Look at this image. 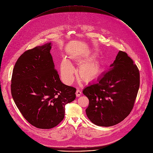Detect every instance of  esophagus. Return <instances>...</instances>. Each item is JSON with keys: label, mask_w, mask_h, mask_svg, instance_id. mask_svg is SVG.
<instances>
[{"label": "esophagus", "mask_w": 153, "mask_h": 153, "mask_svg": "<svg viewBox=\"0 0 153 153\" xmlns=\"http://www.w3.org/2000/svg\"><path fill=\"white\" fill-rule=\"evenodd\" d=\"M75 94H76V96L78 97H79V96L81 95V91H79V89H77Z\"/></svg>", "instance_id": "obj_1"}]
</instances>
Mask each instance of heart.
I'll list each match as a JSON object with an SVG mask.
<instances>
[{"instance_id":"1","label":"heart","mask_w":153,"mask_h":153,"mask_svg":"<svg viewBox=\"0 0 153 153\" xmlns=\"http://www.w3.org/2000/svg\"><path fill=\"white\" fill-rule=\"evenodd\" d=\"M101 67L98 60H93L79 66L77 69V74L80 79L85 82L95 79L100 74ZM75 69L67 59L62 61L61 65V73L63 81L67 84H71L74 79Z\"/></svg>"}]
</instances>
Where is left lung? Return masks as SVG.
Wrapping results in <instances>:
<instances>
[{"mask_svg":"<svg viewBox=\"0 0 153 153\" xmlns=\"http://www.w3.org/2000/svg\"><path fill=\"white\" fill-rule=\"evenodd\" d=\"M140 87V72L127 53L119 51L109 71L82 91L89 101L86 114L94 124L110 127L131 112Z\"/></svg>","mask_w":153,"mask_h":153,"instance_id":"obj_1","label":"left lung"}]
</instances>
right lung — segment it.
<instances>
[{
  "instance_id": "obj_1",
  "label": "right lung",
  "mask_w": 153,
  "mask_h": 153,
  "mask_svg": "<svg viewBox=\"0 0 153 153\" xmlns=\"http://www.w3.org/2000/svg\"><path fill=\"white\" fill-rule=\"evenodd\" d=\"M51 43L22 54L13 69L12 98L23 117L41 129L56 127L64 119L66 104L76 98V88L64 84L50 53Z\"/></svg>"
}]
</instances>
